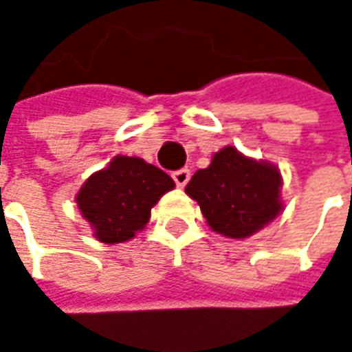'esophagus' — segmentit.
<instances>
[{"instance_id": "34e87169", "label": "esophagus", "mask_w": 352, "mask_h": 352, "mask_svg": "<svg viewBox=\"0 0 352 352\" xmlns=\"http://www.w3.org/2000/svg\"><path fill=\"white\" fill-rule=\"evenodd\" d=\"M172 178H174V182H176L178 188H184L188 184V180H190V170L188 168H180V170H176L172 174Z\"/></svg>"}]
</instances>
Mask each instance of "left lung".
I'll return each instance as SVG.
<instances>
[{
	"instance_id": "1",
	"label": "left lung",
	"mask_w": 352,
	"mask_h": 352,
	"mask_svg": "<svg viewBox=\"0 0 352 352\" xmlns=\"http://www.w3.org/2000/svg\"><path fill=\"white\" fill-rule=\"evenodd\" d=\"M279 168L255 160L236 146H223L210 166L198 170L186 194L198 202L208 226L223 237L245 239L272 223L281 212Z\"/></svg>"
}]
</instances>
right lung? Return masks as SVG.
Returning <instances> with one entry per match:
<instances>
[{"instance_id":"1","label":"right lung","mask_w":352,"mask_h":352,"mask_svg":"<svg viewBox=\"0 0 352 352\" xmlns=\"http://www.w3.org/2000/svg\"><path fill=\"white\" fill-rule=\"evenodd\" d=\"M174 180L138 156H115L91 174L75 196L80 216L102 243L129 241L146 228L150 210L174 190Z\"/></svg>"}]
</instances>
